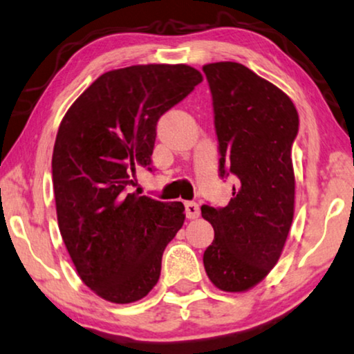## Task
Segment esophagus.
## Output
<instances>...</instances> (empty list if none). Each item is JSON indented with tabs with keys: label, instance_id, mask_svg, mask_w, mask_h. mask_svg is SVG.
<instances>
[{
	"label": "esophagus",
	"instance_id": "obj_1",
	"mask_svg": "<svg viewBox=\"0 0 354 354\" xmlns=\"http://www.w3.org/2000/svg\"><path fill=\"white\" fill-rule=\"evenodd\" d=\"M184 207H186V216L189 220H196L201 215V207L196 202H184Z\"/></svg>",
	"mask_w": 354,
	"mask_h": 354
}]
</instances>
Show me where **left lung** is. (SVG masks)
<instances>
[{"label": "left lung", "instance_id": "1", "mask_svg": "<svg viewBox=\"0 0 354 354\" xmlns=\"http://www.w3.org/2000/svg\"><path fill=\"white\" fill-rule=\"evenodd\" d=\"M203 73L213 99L220 176L236 178L226 207L202 205L215 231L203 266L220 290L245 292L276 266L290 231L292 144L300 122L290 97L242 64H207Z\"/></svg>", "mask_w": 354, "mask_h": 354}]
</instances>
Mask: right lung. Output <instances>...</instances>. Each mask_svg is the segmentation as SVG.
<instances>
[{"mask_svg": "<svg viewBox=\"0 0 354 354\" xmlns=\"http://www.w3.org/2000/svg\"><path fill=\"white\" fill-rule=\"evenodd\" d=\"M202 73L147 64L102 73L72 104L53 152L59 231L82 281L112 303L152 290L162 255L184 223L181 202L129 194L136 168L152 171L157 122Z\"/></svg>", "mask_w": 354, "mask_h": 354, "instance_id": "1", "label": "right lung"}]
</instances>
